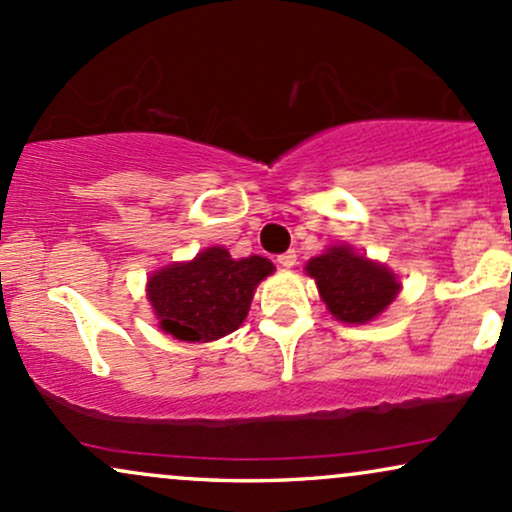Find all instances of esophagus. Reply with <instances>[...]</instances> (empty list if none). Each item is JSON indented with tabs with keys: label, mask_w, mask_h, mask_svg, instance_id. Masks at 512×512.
Masks as SVG:
<instances>
[{
	"label": "esophagus",
	"mask_w": 512,
	"mask_h": 512,
	"mask_svg": "<svg viewBox=\"0 0 512 512\" xmlns=\"http://www.w3.org/2000/svg\"><path fill=\"white\" fill-rule=\"evenodd\" d=\"M276 262H279L283 269H291V267H295V262H298V255H295V250H288V252H283V255H279V260Z\"/></svg>",
	"instance_id": "esophagus-1"
}]
</instances>
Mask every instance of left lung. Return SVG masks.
I'll return each instance as SVG.
<instances>
[{
  "label": "left lung",
  "instance_id": "left-lung-1",
  "mask_svg": "<svg viewBox=\"0 0 512 512\" xmlns=\"http://www.w3.org/2000/svg\"><path fill=\"white\" fill-rule=\"evenodd\" d=\"M329 312L343 324H367L389 307L400 291L396 274L384 264L357 255L350 245H334L307 262Z\"/></svg>",
  "mask_w": 512,
  "mask_h": 512
}]
</instances>
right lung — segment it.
Returning <instances> with one entry per match:
<instances>
[{"label":"right lung","instance_id":"obj_1","mask_svg":"<svg viewBox=\"0 0 512 512\" xmlns=\"http://www.w3.org/2000/svg\"><path fill=\"white\" fill-rule=\"evenodd\" d=\"M274 272L267 257L233 260L229 250L207 248L147 279V300L159 326L178 341L209 343L236 331L248 317L257 283Z\"/></svg>","mask_w":512,"mask_h":512}]
</instances>
